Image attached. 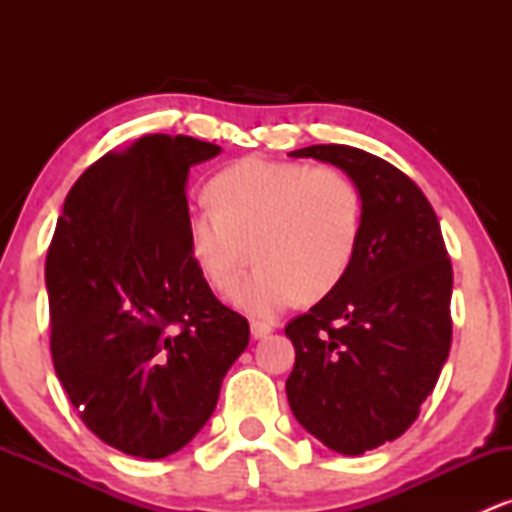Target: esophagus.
Returning <instances> with one entry per match:
<instances>
[{
	"label": "esophagus",
	"mask_w": 512,
	"mask_h": 512,
	"mask_svg": "<svg viewBox=\"0 0 512 512\" xmlns=\"http://www.w3.org/2000/svg\"><path fill=\"white\" fill-rule=\"evenodd\" d=\"M272 330H274V325H269V322H262V320H252L250 322V332H252V337H255V339L267 337V334Z\"/></svg>",
	"instance_id": "34e87169"
}]
</instances>
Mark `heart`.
Segmentation results:
<instances>
[{
	"mask_svg": "<svg viewBox=\"0 0 512 512\" xmlns=\"http://www.w3.org/2000/svg\"><path fill=\"white\" fill-rule=\"evenodd\" d=\"M214 207L192 209L187 243L199 274L245 313L272 317L293 298L313 303L342 284L363 226L356 182L339 168L240 158L209 182Z\"/></svg>",
	"mask_w": 512,
	"mask_h": 512,
	"instance_id": "obj_1",
	"label": "heart"
}]
</instances>
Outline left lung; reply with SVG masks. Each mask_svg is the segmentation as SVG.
<instances>
[{
    "label": "left lung",
    "mask_w": 512,
    "mask_h": 512,
    "mask_svg": "<svg viewBox=\"0 0 512 512\" xmlns=\"http://www.w3.org/2000/svg\"><path fill=\"white\" fill-rule=\"evenodd\" d=\"M289 156L342 168L363 199L342 284L286 325L293 416L330 450L361 455L402 436L438 383L452 342V264L431 202L392 163L344 144Z\"/></svg>",
    "instance_id": "1"
}]
</instances>
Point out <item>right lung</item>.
<instances>
[{
  "label": "right lung",
  "mask_w": 512,
  "mask_h": 512,
  "mask_svg": "<svg viewBox=\"0 0 512 512\" xmlns=\"http://www.w3.org/2000/svg\"><path fill=\"white\" fill-rule=\"evenodd\" d=\"M219 151L185 134L108 151L69 190L48 248L57 378L88 431L132 457L190 443L250 342L187 243V173Z\"/></svg>",
  "instance_id": "obj_1"
}]
</instances>
